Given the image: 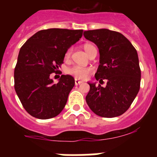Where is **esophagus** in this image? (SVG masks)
Returning <instances> with one entry per match:
<instances>
[{
    "label": "esophagus",
    "mask_w": 157,
    "mask_h": 157,
    "mask_svg": "<svg viewBox=\"0 0 157 157\" xmlns=\"http://www.w3.org/2000/svg\"><path fill=\"white\" fill-rule=\"evenodd\" d=\"M83 83V82L82 81V80H77V79H75V84L76 85H80Z\"/></svg>",
    "instance_id": "obj_1"
}]
</instances>
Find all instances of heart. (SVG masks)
<instances>
[{
	"label": "heart",
	"instance_id": "heart-1",
	"mask_svg": "<svg viewBox=\"0 0 157 157\" xmlns=\"http://www.w3.org/2000/svg\"><path fill=\"white\" fill-rule=\"evenodd\" d=\"M93 46L91 44H85L83 45V48H84L85 52L88 54L90 53V50ZM71 52H72V48H70L67 50L65 53V58H69L71 55ZM92 72L91 67H83V66L80 65H74L72 67H69L67 69V73L71 75L74 76L75 78L77 79H86L87 78L89 74Z\"/></svg>",
	"mask_w": 157,
	"mask_h": 157
}]
</instances>
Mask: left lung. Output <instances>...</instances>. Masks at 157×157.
I'll return each mask as SVG.
<instances>
[{"label":"left lung","mask_w":157,"mask_h":157,"mask_svg":"<svg viewBox=\"0 0 157 157\" xmlns=\"http://www.w3.org/2000/svg\"><path fill=\"white\" fill-rule=\"evenodd\" d=\"M83 36L99 48L96 80L100 83L106 81L105 87L88 83L90 89L86 96V103L99 116H119L129 109L140 90L141 72L137 50L118 32L107 29L88 30Z\"/></svg>","instance_id":"1"}]
</instances>
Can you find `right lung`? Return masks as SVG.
I'll return each instance as SVG.
<instances>
[{"mask_svg":"<svg viewBox=\"0 0 157 157\" xmlns=\"http://www.w3.org/2000/svg\"><path fill=\"white\" fill-rule=\"evenodd\" d=\"M83 29H48L30 37L20 48L14 69V88L25 110L35 118L59 115L75 84L72 76L61 75L54 83L50 74L64 61L67 50L80 40Z\"/></svg>","mask_w":157,"mask_h":157,"instance_id":"add662e5","label":"right lung"}]
</instances>
